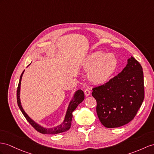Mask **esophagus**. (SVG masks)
I'll return each instance as SVG.
<instances>
[{
  "mask_svg": "<svg viewBox=\"0 0 154 154\" xmlns=\"http://www.w3.org/2000/svg\"><path fill=\"white\" fill-rule=\"evenodd\" d=\"M84 92H85V95L86 96H88L90 94V90H88V89H86V90H85V91H84Z\"/></svg>",
  "mask_w": 154,
  "mask_h": 154,
  "instance_id": "esophagus-1",
  "label": "esophagus"
}]
</instances>
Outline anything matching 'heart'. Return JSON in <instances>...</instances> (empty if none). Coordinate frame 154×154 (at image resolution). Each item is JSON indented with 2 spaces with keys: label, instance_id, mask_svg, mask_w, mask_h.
Returning a JSON list of instances; mask_svg holds the SVG:
<instances>
[{
  "label": "heart",
  "instance_id": "1",
  "mask_svg": "<svg viewBox=\"0 0 154 154\" xmlns=\"http://www.w3.org/2000/svg\"><path fill=\"white\" fill-rule=\"evenodd\" d=\"M118 60L115 54L103 52H96L86 58L83 69L88 73L89 81L95 85L107 82L115 73Z\"/></svg>",
  "mask_w": 154,
  "mask_h": 154
}]
</instances>
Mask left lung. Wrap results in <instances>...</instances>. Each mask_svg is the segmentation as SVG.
Instances as JSON below:
<instances>
[{
	"label": "left lung",
	"mask_w": 154,
	"mask_h": 154,
	"mask_svg": "<svg viewBox=\"0 0 154 154\" xmlns=\"http://www.w3.org/2000/svg\"><path fill=\"white\" fill-rule=\"evenodd\" d=\"M92 90L101 123L107 128L121 127L133 119L143 102V68L136 59L131 57L118 75Z\"/></svg>",
	"instance_id": "8db88e82"
}]
</instances>
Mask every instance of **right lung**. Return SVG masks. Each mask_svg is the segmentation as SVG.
I'll return each instance as SVG.
<instances>
[{
	"label": "right lung",
	"mask_w": 154,
	"mask_h": 154,
	"mask_svg": "<svg viewBox=\"0 0 154 154\" xmlns=\"http://www.w3.org/2000/svg\"><path fill=\"white\" fill-rule=\"evenodd\" d=\"M25 70L23 71V73L21 75L20 79H19L17 90V104L19 109H20L21 111L23 114V115L25 117L26 120L28 121L30 124L32 126V127L38 131V132L41 133L42 134H57L62 132H65L70 128L71 125H72V120L73 118L72 113L75 111V109L77 108L79 104H80L81 102L84 100L85 99V95L84 92L82 90H78L74 94V96L73 97V99L70 101L68 109H67V111L65 115L64 120L63 121L62 123L60 125H58L57 127H54L53 128H43L40 125L37 124L36 122H35L33 120L31 119V118L28 116V115L25 112L24 110H23L22 105L21 103V100H20V89H21V79L23 74L24 73Z\"/></svg>",
	"instance_id": "1"
}]
</instances>
